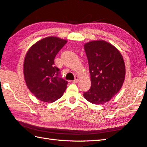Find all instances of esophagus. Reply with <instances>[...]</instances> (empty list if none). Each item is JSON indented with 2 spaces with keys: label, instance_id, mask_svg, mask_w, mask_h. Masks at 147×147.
I'll return each mask as SVG.
<instances>
[{
  "label": "esophagus",
  "instance_id": "34e87169",
  "mask_svg": "<svg viewBox=\"0 0 147 147\" xmlns=\"http://www.w3.org/2000/svg\"><path fill=\"white\" fill-rule=\"evenodd\" d=\"M78 81H79V77H78V76H76V77H75V80H74L73 81V83H74V84L78 83Z\"/></svg>",
  "mask_w": 147,
  "mask_h": 147
}]
</instances>
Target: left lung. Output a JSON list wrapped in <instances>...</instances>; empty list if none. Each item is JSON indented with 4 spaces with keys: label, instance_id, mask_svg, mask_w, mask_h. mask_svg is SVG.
<instances>
[{
    "label": "left lung",
    "instance_id": "1",
    "mask_svg": "<svg viewBox=\"0 0 147 147\" xmlns=\"http://www.w3.org/2000/svg\"><path fill=\"white\" fill-rule=\"evenodd\" d=\"M88 59L91 86L84 93L89 102L102 104L109 101L123 86L126 69L123 56L113 45L104 40L84 44Z\"/></svg>",
    "mask_w": 147,
    "mask_h": 147
}]
</instances>
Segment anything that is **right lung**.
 Wrapping results in <instances>:
<instances>
[{
    "mask_svg": "<svg viewBox=\"0 0 147 147\" xmlns=\"http://www.w3.org/2000/svg\"><path fill=\"white\" fill-rule=\"evenodd\" d=\"M67 41L49 36L37 41L28 49L24 58V80L31 93L45 102L51 103L61 98L68 82L59 76L54 58Z\"/></svg>",
    "mask_w": 147,
    "mask_h": 147,
    "instance_id": "obj_1",
    "label": "right lung"
}]
</instances>
